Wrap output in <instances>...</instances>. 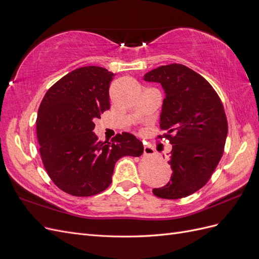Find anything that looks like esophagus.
Listing matches in <instances>:
<instances>
[{"mask_svg":"<svg viewBox=\"0 0 259 259\" xmlns=\"http://www.w3.org/2000/svg\"><path fill=\"white\" fill-rule=\"evenodd\" d=\"M154 153H155V150H154V148L151 145L146 144L144 146V154L145 155H152Z\"/></svg>","mask_w":259,"mask_h":259,"instance_id":"34e87169","label":"esophagus"}]
</instances>
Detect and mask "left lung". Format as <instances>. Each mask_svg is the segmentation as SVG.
<instances>
[{
	"instance_id": "1",
	"label": "left lung",
	"mask_w": 259,
	"mask_h": 259,
	"mask_svg": "<svg viewBox=\"0 0 259 259\" xmlns=\"http://www.w3.org/2000/svg\"><path fill=\"white\" fill-rule=\"evenodd\" d=\"M144 80L162 85L165 93L160 127L169 140L173 174L164 187L152 190L168 200L198 191L221 161L228 134V123L221 98L211 85L190 68L180 64L161 66Z\"/></svg>"
}]
</instances>
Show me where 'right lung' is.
Returning <instances> with one entry per match:
<instances>
[{
  "label": "right lung",
  "mask_w": 259,
  "mask_h": 259,
  "mask_svg": "<svg viewBox=\"0 0 259 259\" xmlns=\"http://www.w3.org/2000/svg\"><path fill=\"white\" fill-rule=\"evenodd\" d=\"M114 74L88 66L61 77L45 94L37 111L36 136L49 176L74 197H91L112 182L116 161L140 156L143 143L130 133L99 142L95 119L110 109L109 86Z\"/></svg>",
  "instance_id": "1"
}]
</instances>
